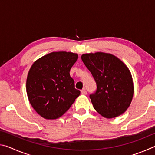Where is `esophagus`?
Masks as SVG:
<instances>
[{
  "instance_id": "34e87169",
  "label": "esophagus",
  "mask_w": 155,
  "mask_h": 155,
  "mask_svg": "<svg viewBox=\"0 0 155 155\" xmlns=\"http://www.w3.org/2000/svg\"><path fill=\"white\" fill-rule=\"evenodd\" d=\"M81 94H83V95H86L87 94V91H86L85 89H83V90H81Z\"/></svg>"
}]
</instances>
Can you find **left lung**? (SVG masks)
<instances>
[{"instance_id": "1", "label": "left lung", "mask_w": 155, "mask_h": 155, "mask_svg": "<svg viewBox=\"0 0 155 155\" xmlns=\"http://www.w3.org/2000/svg\"><path fill=\"white\" fill-rule=\"evenodd\" d=\"M81 59L96 83V92L90 95L94 108L106 118L122 115L134 92L129 69L117 57L105 52L83 54Z\"/></svg>"}]
</instances>
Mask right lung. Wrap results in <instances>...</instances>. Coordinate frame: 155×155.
Here are the masks:
<instances>
[{"label":"right lung","mask_w":155,"mask_h":155,"mask_svg":"<svg viewBox=\"0 0 155 155\" xmlns=\"http://www.w3.org/2000/svg\"><path fill=\"white\" fill-rule=\"evenodd\" d=\"M77 59V53L52 52L31 67L27 78V96L33 108L44 118H59L80 95L70 74Z\"/></svg>","instance_id":"1"}]
</instances>
